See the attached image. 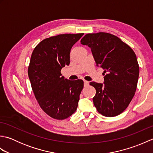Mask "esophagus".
Segmentation results:
<instances>
[{
    "instance_id": "obj_1",
    "label": "esophagus",
    "mask_w": 153,
    "mask_h": 153,
    "mask_svg": "<svg viewBox=\"0 0 153 153\" xmlns=\"http://www.w3.org/2000/svg\"><path fill=\"white\" fill-rule=\"evenodd\" d=\"M89 82H87V81H86V80H84V85L85 86H87L89 85Z\"/></svg>"
}]
</instances>
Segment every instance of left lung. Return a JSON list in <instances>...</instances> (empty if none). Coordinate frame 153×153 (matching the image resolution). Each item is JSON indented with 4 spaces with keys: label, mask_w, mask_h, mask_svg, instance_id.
<instances>
[{
    "label": "left lung",
    "mask_w": 153,
    "mask_h": 153,
    "mask_svg": "<svg viewBox=\"0 0 153 153\" xmlns=\"http://www.w3.org/2000/svg\"><path fill=\"white\" fill-rule=\"evenodd\" d=\"M81 43L91 48L97 66L105 73L103 83H90L96 89L94 105L105 116L119 115L137 89L139 68L134 51L118 37L105 32L87 34Z\"/></svg>",
    "instance_id": "left-lung-1"
}]
</instances>
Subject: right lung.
Returning a JSON list of instances; mask_svg holds the SVG:
<instances>
[{
    "label": "right lung",
    "mask_w": 153,
    "mask_h": 153,
    "mask_svg": "<svg viewBox=\"0 0 153 153\" xmlns=\"http://www.w3.org/2000/svg\"><path fill=\"white\" fill-rule=\"evenodd\" d=\"M84 33L61 34L47 38L32 53L28 76L39 105L52 118L64 120L76 112L83 87L82 79L61 76L70 64L71 48Z\"/></svg>",
    "instance_id": "obj_1"
}]
</instances>
